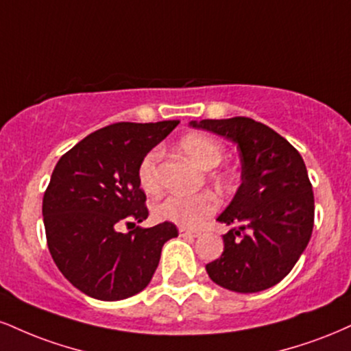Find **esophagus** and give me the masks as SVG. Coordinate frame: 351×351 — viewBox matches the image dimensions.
<instances>
[{"mask_svg": "<svg viewBox=\"0 0 351 351\" xmlns=\"http://www.w3.org/2000/svg\"><path fill=\"white\" fill-rule=\"evenodd\" d=\"M180 235H181V237H184V239H196V237H199V232L188 230V229H183V227H181Z\"/></svg>", "mask_w": 351, "mask_h": 351, "instance_id": "34e87169", "label": "esophagus"}]
</instances>
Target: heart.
<instances>
[{
    "instance_id": "heart-1",
    "label": "heart",
    "mask_w": 351,
    "mask_h": 351,
    "mask_svg": "<svg viewBox=\"0 0 351 351\" xmlns=\"http://www.w3.org/2000/svg\"><path fill=\"white\" fill-rule=\"evenodd\" d=\"M181 150L202 170L217 167L222 160V147L216 138L206 134H188L181 138ZM162 150L152 149L138 165V184L147 194H157L158 184V162ZM217 208V201L213 194L199 193L191 196H168L154 206V216L158 221L171 222L183 229L199 227Z\"/></svg>"
}]
</instances>
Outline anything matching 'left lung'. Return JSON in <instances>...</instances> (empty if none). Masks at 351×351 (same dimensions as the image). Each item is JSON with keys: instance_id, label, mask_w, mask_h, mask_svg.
Here are the masks:
<instances>
[{"instance_id": "obj_1", "label": "left lung", "mask_w": 351, "mask_h": 351, "mask_svg": "<svg viewBox=\"0 0 351 351\" xmlns=\"http://www.w3.org/2000/svg\"><path fill=\"white\" fill-rule=\"evenodd\" d=\"M237 145L242 173L230 204L217 217L232 229L223 253L206 265L216 285L258 293L278 285L306 250L314 227V193L299 152L250 117L191 121Z\"/></svg>"}]
</instances>
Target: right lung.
<instances>
[{
	"label": "right lung",
	"mask_w": 351,
	"mask_h": 351,
	"mask_svg": "<svg viewBox=\"0 0 351 351\" xmlns=\"http://www.w3.org/2000/svg\"><path fill=\"white\" fill-rule=\"evenodd\" d=\"M180 121L117 122L84 137L55 165L42 201L50 255L86 296L121 301L147 288L175 223L122 234L121 223L145 221L138 165Z\"/></svg>",
	"instance_id": "1"
}]
</instances>
